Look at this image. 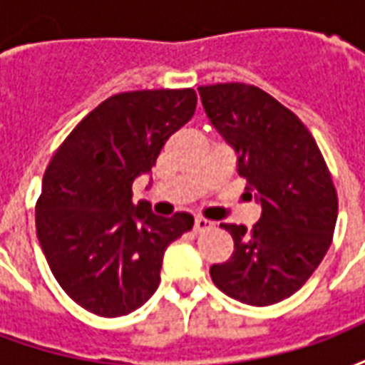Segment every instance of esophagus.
<instances>
[{"label":"esophagus","mask_w":365,"mask_h":365,"mask_svg":"<svg viewBox=\"0 0 365 365\" xmlns=\"http://www.w3.org/2000/svg\"><path fill=\"white\" fill-rule=\"evenodd\" d=\"M211 227H213V221L203 219V217H195V225H193V230H195V232H203V230H209Z\"/></svg>","instance_id":"34e87169"}]
</instances>
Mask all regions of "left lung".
<instances>
[{"label":"left lung","instance_id":"left-lung-1","mask_svg":"<svg viewBox=\"0 0 365 365\" xmlns=\"http://www.w3.org/2000/svg\"><path fill=\"white\" fill-rule=\"evenodd\" d=\"M197 91L209 120L237 152L246 190L262 203L252 230L221 225L235 252L211 266V279L240 303L274 305L301 289L329 250L338 217L334 183L309 128L269 93L238 82Z\"/></svg>","mask_w":365,"mask_h":365}]
</instances>
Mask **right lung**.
I'll return each instance as SVG.
<instances>
[{
  "label": "right lung",
  "instance_id": "add662e5",
  "mask_svg": "<svg viewBox=\"0 0 365 365\" xmlns=\"http://www.w3.org/2000/svg\"><path fill=\"white\" fill-rule=\"evenodd\" d=\"M197 93L125 91L86 115L54 152L36 201V237L68 297L99 317L143 307L158 289L166 248L193 227L133 203V182L195 113Z\"/></svg>",
  "mask_w": 365,
  "mask_h": 365
}]
</instances>
